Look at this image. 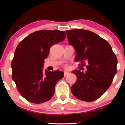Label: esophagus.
Returning <instances> with one entry per match:
<instances>
[{"mask_svg": "<svg viewBox=\"0 0 125 125\" xmlns=\"http://www.w3.org/2000/svg\"><path fill=\"white\" fill-rule=\"evenodd\" d=\"M69 74V72L68 71H64V76H66V75Z\"/></svg>", "mask_w": 125, "mask_h": 125, "instance_id": "obj_1", "label": "esophagus"}]
</instances>
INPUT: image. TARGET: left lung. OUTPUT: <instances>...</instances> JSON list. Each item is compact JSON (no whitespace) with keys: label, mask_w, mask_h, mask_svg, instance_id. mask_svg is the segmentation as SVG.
<instances>
[{"label":"left lung","mask_w":125,"mask_h":125,"mask_svg":"<svg viewBox=\"0 0 125 125\" xmlns=\"http://www.w3.org/2000/svg\"><path fill=\"white\" fill-rule=\"evenodd\" d=\"M69 43L76 52L75 60L86 71H73L77 80L71 87L73 95L78 100L92 102L100 98L112 84L117 73V59L109 42L88 30L66 31Z\"/></svg>","instance_id":"obj_1"}]
</instances>
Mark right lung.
I'll list each match as a JSON object with an SVG mask.
<instances>
[{"instance_id": "1", "label": "right lung", "mask_w": 125, "mask_h": 125, "mask_svg": "<svg viewBox=\"0 0 125 125\" xmlns=\"http://www.w3.org/2000/svg\"><path fill=\"white\" fill-rule=\"evenodd\" d=\"M64 31L40 30L21 41L11 63L12 80L21 96L33 104L48 101L53 96L56 83L64 77L60 71H42L50 48L65 39Z\"/></svg>"}]
</instances>
